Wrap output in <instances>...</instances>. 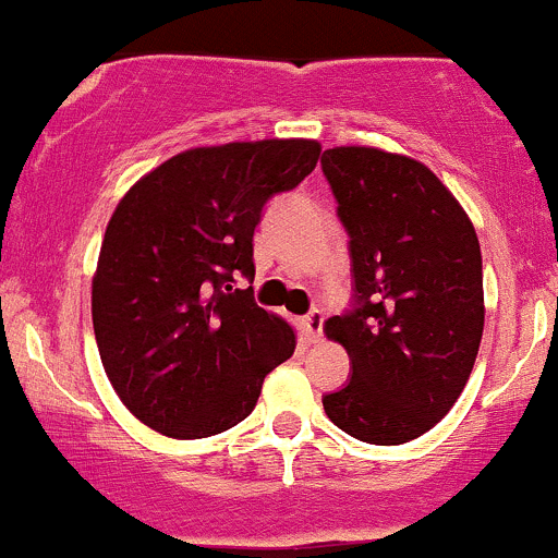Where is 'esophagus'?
Listing matches in <instances>:
<instances>
[{
  "label": "esophagus",
  "instance_id": "1",
  "mask_svg": "<svg viewBox=\"0 0 558 558\" xmlns=\"http://www.w3.org/2000/svg\"><path fill=\"white\" fill-rule=\"evenodd\" d=\"M301 330L308 341H317L319 333H323V312H319V308H312L306 317H301Z\"/></svg>",
  "mask_w": 558,
  "mask_h": 558
}]
</instances>
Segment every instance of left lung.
I'll return each mask as SVG.
<instances>
[{
	"instance_id": "8db88e82",
	"label": "left lung",
	"mask_w": 558,
	"mask_h": 558,
	"mask_svg": "<svg viewBox=\"0 0 558 558\" xmlns=\"http://www.w3.org/2000/svg\"><path fill=\"white\" fill-rule=\"evenodd\" d=\"M350 246L352 303L325 323L344 344L350 383L325 415L368 445L437 426L464 390L483 339L477 233L448 186L417 159L366 146L323 154Z\"/></svg>"
}]
</instances>
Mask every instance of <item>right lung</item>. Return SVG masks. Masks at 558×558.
<instances>
[{
  "mask_svg": "<svg viewBox=\"0 0 558 558\" xmlns=\"http://www.w3.org/2000/svg\"><path fill=\"white\" fill-rule=\"evenodd\" d=\"M317 157L314 141L190 148L116 206L92 281L94 336L113 390L154 432H228L295 352L290 325L255 303L252 239Z\"/></svg>",
  "mask_w": 558,
  "mask_h": 558,
  "instance_id": "obj_1",
  "label": "right lung"
}]
</instances>
